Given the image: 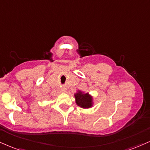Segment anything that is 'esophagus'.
Returning <instances> with one entry per match:
<instances>
[{"label": "esophagus", "mask_w": 150, "mask_h": 150, "mask_svg": "<svg viewBox=\"0 0 150 150\" xmlns=\"http://www.w3.org/2000/svg\"><path fill=\"white\" fill-rule=\"evenodd\" d=\"M61 91H63V92H66V88H62V89H61Z\"/></svg>", "instance_id": "obj_1"}]
</instances>
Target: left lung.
Masks as SVG:
<instances>
[{"label": "left lung", "instance_id": "obj_1", "mask_svg": "<svg viewBox=\"0 0 150 150\" xmlns=\"http://www.w3.org/2000/svg\"><path fill=\"white\" fill-rule=\"evenodd\" d=\"M76 103L83 108H88L92 105V98L88 93H83L81 91L75 94Z\"/></svg>", "mask_w": 150, "mask_h": 150}]
</instances>
